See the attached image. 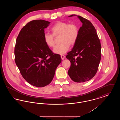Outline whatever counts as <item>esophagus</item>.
I'll return each mask as SVG.
<instances>
[{
	"instance_id": "obj_1",
	"label": "esophagus",
	"mask_w": 120,
	"mask_h": 120,
	"mask_svg": "<svg viewBox=\"0 0 120 120\" xmlns=\"http://www.w3.org/2000/svg\"><path fill=\"white\" fill-rule=\"evenodd\" d=\"M61 57L62 60H63L65 58V56L64 55H61Z\"/></svg>"
}]
</instances>
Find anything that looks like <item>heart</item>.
I'll return each mask as SVG.
<instances>
[{
	"label": "heart",
	"mask_w": 120,
	"mask_h": 120,
	"mask_svg": "<svg viewBox=\"0 0 120 120\" xmlns=\"http://www.w3.org/2000/svg\"><path fill=\"white\" fill-rule=\"evenodd\" d=\"M50 30L52 34L45 33L44 34L45 42L48 47L53 48L55 45L54 36L60 35V42L61 43L56 46L53 50L54 52L59 54L68 51L70 45H74L79 34V29L75 23L69 24L66 22H57L52 26Z\"/></svg>",
	"instance_id": "b5f03b06"
}]
</instances>
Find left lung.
Segmentation results:
<instances>
[{
	"instance_id": "1",
	"label": "left lung",
	"mask_w": 120,
	"mask_h": 120,
	"mask_svg": "<svg viewBox=\"0 0 120 120\" xmlns=\"http://www.w3.org/2000/svg\"><path fill=\"white\" fill-rule=\"evenodd\" d=\"M75 15H71L72 17ZM82 26L78 40L66 57L71 62L68 74L75 82L91 79L97 72L101 60V44L96 30L87 19L78 16Z\"/></svg>"
}]
</instances>
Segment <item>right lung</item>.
Returning <instances> with one entry per match:
<instances>
[{
  "label": "right lung",
  "mask_w": 120,
  "mask_h": 120,
  "mask_svg": "<svg viewBox=\"0 0 120 120\" xmlns=\"http://www.w3.org/2000/svg\"><path fill=\"white\" fill-rule=\"evenodd\" d=\"M49 22L35 20L27 23L18 35L14 49L15 61L23 78L37 87L49 84L62 59L52 52L44 39Z\"/></svg>",
  "instance_id": "add662e5"
}]
</instances>
